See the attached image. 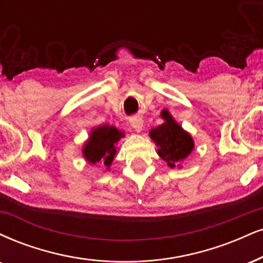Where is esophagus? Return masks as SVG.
Segmentation results:
<instances>
[{
	"mask_svg": "<svg viewBox=\"0 0 263 263\" xmlns=\"http://www.w3.org/2000/svg\"><path fill=\"white\" fill-rule=\"evenodd\" d=\"M129 123L135 128V131L137 132H141L142 128H143V120L140 116H134V118L129 119Z\"/></svg>",
	"mask_w": 263,
	"mask_h": 263,
	"instance_id": "obj_1",
	"label": "esophagus"
}]
</instances>
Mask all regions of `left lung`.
I'll return each instance as SVG.
<instances>
[{
  "mask_svg": "<svg viewBox=\"0 0 263 263\" xmlns=\"http://www.w3.org/2000/svg\"><path fill=\"white\" fill-rule=\"evenodd\" d=\"M160 118L164 119V123L151 129L149 136L157 144L158 156L170 167H175L190 156L194 149V140L166 109L160 112Z\"/></svg>",
  "mask_w": 263,
  "mask_h": 263,
  "instance_id": "8db88e82",
  "label": "left lung"
}]
</instances>
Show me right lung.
<instances>
[{"label":"right lung","mask_w":263,"mask_h":263,"mask_svg":"<svg viewBox=\"0 0 263 263\" xmlns=\"http://www.w3.org/2000/svg\"><path fill=\"white\" fill-rule=\"evenodd\" d=\"M125 134L114 126H98L91 129L89 138L84 143L82 151L83 157L90 164L103 162L104 165L109 169L116 154L115 144Z\"/></svg>","instance_id":"1"}]
</instances>
